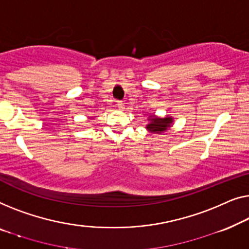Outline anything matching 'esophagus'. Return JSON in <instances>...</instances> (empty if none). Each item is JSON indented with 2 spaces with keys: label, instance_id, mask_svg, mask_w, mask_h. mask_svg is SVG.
I'll list each match as a JSON object with an SVG mask.
<instances>
[{
  "label": "esophagus",
  "instance_id": "1",
  "mask_svg": "<svg viewBox=\"0 0 249 249\" xmlns=\"http://www.w3.org/2000/svg\"><path fill=\"white\" fill-rule=\"evenodd\" d=\"M116 106H117L118 109H123L125 105H124V103H123V101H122V100H117V101H116Z\"/></svg>",
  "mask_w": 249,
  "mask_h": 249
}]
</instances>
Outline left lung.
<instances>
[{
	"instance_id": "left-lung-1",
	"label": "left lung",
	"mask_w": 249,
	"mask_h": 249,
	"mask_svg": "<svg viewBox=\"0 0 249 249\" xmlns=\"http://www.w3.org/2000/svg\"><path fill=\"white\" fill-rule=\"evenodd\" d=\"M149 120H150V124L146 125V128L155 133H161L166 131L168 127H170V124L173 123V118L171 117L158 118L153 116L151 118H149Z\"/></svg>"
}]
</instances>
